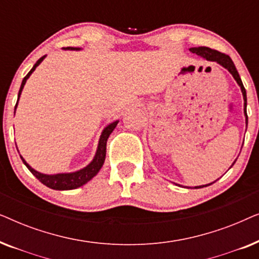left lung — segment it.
<instances>
[{"label":"left lung","instance_id":"8db88e82","mask_svg":"<svg viewBox=\"0 0 259 259\" xmlns=\"http://www.w3.org/2000/svg\"><path fill=\"white\" fill-rule=\"evenodd\" d=\"M190 52L191 53H194V54H197L198 56H200V58H203L205 60H207V61H213V62H217L218 65H221L222 67H224L225 69L229 70V73L231 74L233 76V79L236 80V82L238 83V86L240 87V91H242V94H243V99H244V115H245V123L247 126V114H246V91L245 88L243 86V82H242V79H240L238 72H237L236 69V66L233 61L230 58L229 55L226 54H223V53L218 52V51H214V49H211L208 47H192L190 48ZM237 160V159H236ZM236 160L233 161V164H235ZM232 164V165H233ZM231 165V166H232ZM218 180V179H217ZM215 182V180H214ZM213 182V183H214ZM213 183H210V184H206V185H200V186H194V189H201V187H206L208 185H211V184ZM180 186V185H179ZM184 187V186H183ZM186 189H192V187H186Z\"/></svg>","mask_w":259,"mask_h":259}]
</instances>
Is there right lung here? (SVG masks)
<instances>
[{
  "label": "right lung",
  "instance_id": "obj_1",
  "mask_svg": "<svg viewBox=\"0 0 259 259\" xmlns=\"http://www.w3.org/2000/svg\"><path fill=\"white\" fill-rule=\"evenodd\" d=\"M62 49H65V51H80L81 48L63 47ZM46 56L47 55H44L42 58L37 60L36 63L33 66V68L30 69V72L28 73L27 75L24 76V79L22 80V83H21V87L19 91V98H17V102L15 106V111H16L17 104H19L21 93H22L24 84H26L27 80L29 79L31 73L36 69V67L40 65L42 61H44ZM118 122H119V120H116V121H113L109 123V125L105 127L104 131H102L101 136H100V139H99L98 148H97V152H95L93 160H92L90 164L86 166V167L81 168V169H79V171L69 172V173H56V175H46V173H41L31 167V166L28 164L26 160H24L22 155H20V157H21V159H22L23 164L27 166V168L29 169V171L33 173V175L36 177V178L40 180L42 184H44V185L49 187V189L59 190V191L77 189V187L82 186L86 183L90 182L91 179H93L94 177L98 175L99 171L101 169L102 165H104V162H105V158H106V145H107V139H108V137L111 136V133L113 132V131H114L116 125H118Z\"/></svg>",
  "mask_w": 259,
  "mask_h": 259
}]
</instances>
